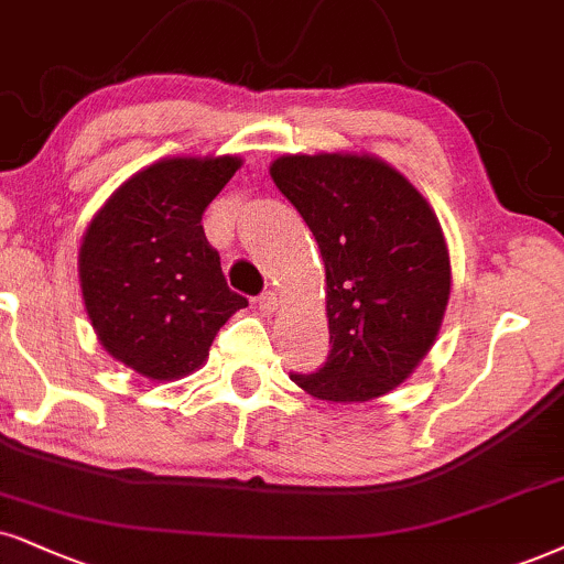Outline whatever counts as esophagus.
I'll use <instances>...</instances> for the list:
<instances>
[{"mask_svg":"<svg viewBox=\"0 0 564 564\" xmlns=\"http://www.w3.org/2000/svg\"><path fill=\"white\" fill-rule=\"evenodd\" d=\"M256 303H259V311H261V314H267V316L274 314L276 305H280V301H276V295L271 293V290H269V293H261L259 297H256Z\"/></svg>","mask_w":564,"mask_h":564,"instance_id":"obj_1","label":"esophagus"}]
</instances>
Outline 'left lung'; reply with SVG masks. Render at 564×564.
Returning a JSON list of instances; mask_svg holds the SVG:
<instances>
[{
	"instance_id": "8db88e82",
	"label": "left lung",
	"mask_w": 564,
	"mask_h": 564,
	"mask_svg": "<svg viewBox=\"0 0 564 564\" xmlns=\"http://www.w3.org/2000/svg\"><path fill=\"white\" fill-rule=\"evenodd\" d=\"M271 180L297 208L326 269L329 356L290 379L318 400L381 398L434 345L449 301L440 219L398 170L373 156H282Z\"/></svg>"
}]
</instances>
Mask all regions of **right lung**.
<instances>
[{"label":"right lung","instance_id":"obj_1","mask_svg":"<svg viewBox=\"0 0 564 564\" xmlns=\"http://www.w3.org/2000/svg\"><path fill=\"white\" fill-rule=\"evenodd\" d=\"M238 166V156L164 159L117 187L86 229L78 263L88 318L101 345L143 377L196 371L248 305L227 288L200 225Z\"/></svg>","mask_w":564,"mask_h":564}]
</instances>
